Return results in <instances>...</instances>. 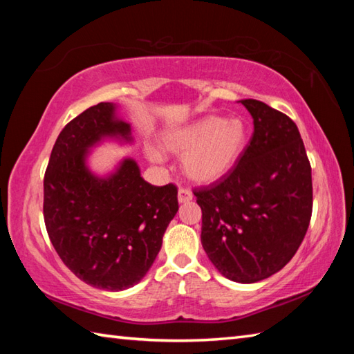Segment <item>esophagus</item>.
I'll use <instances>...</instances> for the list:
<instances>
[{"label": "esophagus", "instance_id": "esophagus-1", "mask_svg": "<svg viewBox=\"0 0 354 354\" xmlns=\"http://www.w3.org/2000/svg\"><path fill=\"white\" fill-rule=\"evenodd\" d=\"M193 199V193L187 189H179L178 192V201L179 204H185V202H190Z\"/></svg>", "mask_w": 354, "mask_h": 354}]
</instances>
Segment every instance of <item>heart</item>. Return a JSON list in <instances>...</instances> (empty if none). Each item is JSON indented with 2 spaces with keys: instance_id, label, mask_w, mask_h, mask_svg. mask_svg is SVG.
I'll list each match as a JSON object with an SVG mask.
<instances>
[{
  "instance_id": "obj_1",
  "label": "heart",
  "mask_w": 354,
  "mask_h": 354,
  "mask_svg": "<svg viewBox=\"0 0 354 354\" xmlns=\"http://www.w3.org/2000/svg\"><path fill=\"white\" fill-rule=\"evenodd\" d=\"M162 146L183 156V169L192 181L212 184L236 167L248 146V127L242 118L208 115L165 135ZM153 160L161 155L150 150Z\"/></svg>"
}]
</instances>
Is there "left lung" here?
<instances>
[{
	"mask_svg": "<svg viewBox=\"0 0 354 354\" xmlns=\"http://www.w3.org/2000/svg\"><path fill=\"white\" fill-rule=\"evenodd\" d=\"M254 120L245 153L227 176L194 189L202 246L219 272L255 283L283 269L309 228L312 169L292 120L254 99L240 100Z\"/></svg>",
	"mask_w": 354,
	"mask_h": 354,
	"instance_id": "1",
	"label": "left lung"
}]
</instances>
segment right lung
Listing matches in <instances>:
<instances>
[{
  "label": "right lung",
  "mask_w": 354,
  "mask_h": 354,
  "mask_svg": "<svg viewBox=\"0 0 354 354\" xmlns=\"http://www.w3.org/2000/svg\"><path fill=\"white\" fill-rule=\"evenodd\" d=\"M103 138L132 141L115 104L99 103L66 124L44 176V221L59 257L82 281L103 290L137 284L153 265L178 212V189L146 183L126 158L106 178L86 167Z\"/></svg>",
  "instance_id": "obj_1"
}]
</instances>
